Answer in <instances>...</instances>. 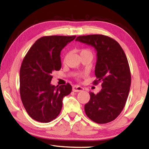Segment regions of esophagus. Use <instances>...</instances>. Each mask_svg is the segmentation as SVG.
Returning <instances> with one entry per match:
<instances>
[{"label":"esophagus","instance_id":"1","mask_svg":"<svg viewBox=\"0 0 149 149\" xmlns=\"http://www.w3.org/2000/svg\"><path fill=\"white\" fill-rule=\"evenodd\" d=\"M84 88L81 86H79V85H74V87H73V91L74 92H80V91H84Z\"/></svg>","mask_w":149,"mask_h":149}]
</instances>
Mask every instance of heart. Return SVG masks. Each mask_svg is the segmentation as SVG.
Instances as JSON below:
<instances>
[{"mask_svg": "<svg viewBox=\"0 0 149 149\" xmlns=\"http://www.w3.org/2000/svg\"><path fill=\"white\" fill-rule=\"evenodd\" d=\"M83 52H90V53H91V52L89 49H81V53H83ZM82 74L78 75L77 77H81L82 76Z\"/></svg>", "mask_w": 149, "mask_h": 149, "instance_id": "1", "label": "heart"}]
</instances>
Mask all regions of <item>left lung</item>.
Returning <instances> with one entry per match:
<instances>
[{
  "label": "left lung",
  "instance_id": "8db88e82",
  "mask_svg": "<svg viewBox=\"0 0 149 149\" xmlns=\"http://www.w3.org/2000/svg\"><path fill=\"white\" fill-rule=\"evenodd\" d=\"M76 41L91 45L97 50V79L93 84L102 82L99 93H89L85 114L97 123L112 122L123 110L130 89L132 77L126 55L116 40L106 35H83L77 37Z\"/></svg>",
  "mask_w": 149,
  "mask_h": 149
}]
</instances>
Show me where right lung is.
Returning a JSON list of instances; mask_svg holds the SVG:
<instances>
[{
    "label": "right lung",
    "instance_id": "1",
    "mask_svg": "<svg viewBox=\"0 0 149 149\" xmlns=\"http://www.w3.org/2000/svg\"><path fill=\"white\" fill-rule=\"evenodd\" d=\"M76 36L52 35L37 39L22 61L19 71V93L29 116L48 123L59 115L62 100L72 92L69 83L55 87L50 84L52 72L62 66L60 52Z\"/></svg>",
    "mask_w": 149,
    "mask_h": 149
}]
</instances>
